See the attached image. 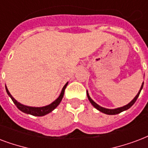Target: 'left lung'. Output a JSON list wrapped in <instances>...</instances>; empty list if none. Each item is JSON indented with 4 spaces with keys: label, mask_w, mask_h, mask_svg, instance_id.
<instances>
[{
    "label": "left lung",
    "mask_w": 148,
    "mask_h": 148,
    "mask_svg": "<svg viewBox=\"0 0 148 148\" xmlns=\"http://www.w3.org/2000/svg\"><path fill=\"white\" fill-rule=\"evenodd\" d=\"M143 86H144V83L142 84L141 85V88H140V89L139 92H138V94L136 95V97L134 98L133 100H132L130 102L129 104L127 105V106H125L123 107H121V108H118V109H105V108H103V107H101L100 106H99L98 104H96L95 102L93 100H92L91 98H90V96L88 95V93L87 92V95H88V100L90 101V102L92 103V106L95 108V109H97L98 110H99L100 112H103V113H105V114H108V115H116V114H119V113H120V112H122L125 111V110H127V109H130V107L133 106V105L135 103V101H137V98L139 97V95L140 93V92H141V89L143 88Z\"/></svg>",
    "instance_id": "left-lung-1"
}]
</instances>
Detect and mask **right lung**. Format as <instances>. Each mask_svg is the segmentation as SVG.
I'll use <instances>...</instances> for the list:
<instances>
[{
    "label": "right lung",
    "instance_id": "add662e5",
    "mask_svg": "<svg viewBox=\"0 0 148 148\" xmlns=\"http://www.w3.org/2000/svg\"><path fill=\"white\" fill-rule=\"evenodd\" d=\"M68 84V82L66 83L65 85L64 86L63 89H62V92L60 95V96L57 98V99L55 100V101L51 103L49 106H43V107H29V106H24V105H21V103H19L18 101L15 100V99L13 98V97L11 96V95L10 94V92H8V90L7 88L6 87V91L8 95L9 96L11 97V100L13 101V102L14 103V105L16 106L17 108L19 109V110H21V112H23L25 113H27V114H30L32 115V116H45V115L48 114L50 112H52L53 110L55 108H56L58 105L60 104V102L61 101L62 99H63V97H64V91H65V88H66V85Z\"/></svg>",
    "mask_w": 148,
    "mask_h": 148
}]
</instances>
